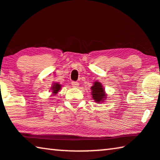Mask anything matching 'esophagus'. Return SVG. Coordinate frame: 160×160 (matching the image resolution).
I'll return each mask as SVG.
<instances>
[{"label":"esophagus","instance_id":"1","mask_svg":"<svg viewBox=\"0 0 160 160\" xmlns=\"http://www.w3.org/2000/svg\"><path fill=\"white\" fill-rule=\"evenodd\" d=\"M72 86L73 88H78V86H79V83L78 82H75V81H73V82H72Z\"/></svg>","mask_w":160,"mask_h":160}]
</instances>
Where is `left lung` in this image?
Returning a JSON list of instances; mask_svg holds the SVG:
<instances>
[{
  "label": "left lung",
  "instance_id": "8db88e82",
  "mask_svg": "<svg viewBox=\"0 0 160 160\" xmlns=\"http://www.w3.org/2000/svg\"><path fill=\"white\" fill-rule=\"evenodd\" d=\"M91 96L94 102L97 103H102L104 102L105 99H107V94L106 93L105 90L102 83L98 81L93 82V86L91 88Z\"/></svg>",
  "mask_w": 160,
  "mask_h": 160
}]
</instances>
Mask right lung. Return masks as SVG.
I'll use <instances>...</instances> for the list:
<instances>
[{"instance_id":"add662e5","label":"right lung","mask_w":160,"mask_h":160,"mask_svg":"<svg viewBox=\"0 0 160 160\" xmlns=\"http://www.w3.org/2000/svg\"><path fill=\"white\" fill-rule=\"evenodd\" d=\"M62 88V85H60L59 83L58 82H54L53 84H52V86L51 88V91L52 92V95L51 96H56L57 94L59 92V91Z\"/></svg>"}]
</instances>
